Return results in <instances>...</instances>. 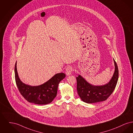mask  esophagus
<instances>
[{
    "mask_svg": "<svg viewBox=\"0 0 133 133\" xmlns=\"http://www.w3.org/2000/svg\"><path fill=\"white\" fill-rule=\"evenodd\" d=\"M73 71V68L71 66H68L66 68V71H65V73L67 75L69 76V75H70Z\"/></svg>",
    "mask_w": 133,
    "mask_h": 133,
    "instance_id": "esophagus-1",
    "label": "esophagus"
}]
</instances>
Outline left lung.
I'll return each mask as SVG.
<instances>
[{"mask_svg": "<svg viewBox=\"0 0 133 133\" xmlns=\"http://www.w3.org/2000/svg\"><path fill=\"white\" fill-rule=\"evenodd\" d=\"M115 70L109 82L102 86H94L88 83L80 75L76 77L78 95L83 102L88 103H95L107 100L113 92L117 84L118 70L117 63L114 59Z\"/></svg>", "mask_w": 133, "mask_h": 133, "instance_id": "obj_1", "label": "left lung"}]
</instances>
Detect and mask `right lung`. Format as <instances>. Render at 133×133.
Returning a JSON list of instances; mask_svg holds the SVG:
<instances>
[{
	"label": "right lung",
	"instance_id": "1",
	"mask_svg": "<svg viewBox=\"0 0 133 133\" xmlns=\"http://www.w3.org/2000/svg\"><path fill=\"white\" fill-rule=\"evenodd\" d=\"M15 72L16 84L19 92L28 102L37 104H47L52 102L57 95L60 82L66 77L64 73H57L43 84L32 86L24 84L19 79L16 62Z\"/></svg>",
	"mask_w": 133,
	"mask_h": 133
}]
</instances>
